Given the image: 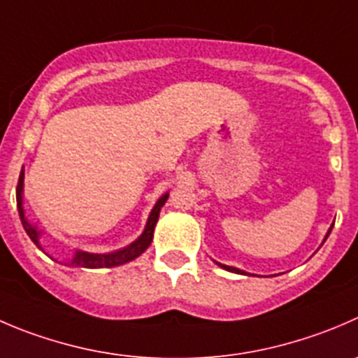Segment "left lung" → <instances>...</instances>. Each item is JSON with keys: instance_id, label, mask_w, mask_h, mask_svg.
I'll list each match as a JSON object with an SVG mask.
<instances>
[{"instance_id": "8db88e82", "label": "left lung", "mask_w": 358, "mask_h": 358, "mask_svg": "<svg viewBox=\"0 0 358 358\" xmlns=\"http://www.w3.org/2000/svg\"><path fill=\"white\" fill-rule=\"evenodd\" d=\"M332 227H334V224H332V225H331V229H329V231H327V234H325V238H324V243H325V239H327V238H329V234H331ZM215 264H217V266H220V267H222V269H225V271H231V273H238V275H248V276H250V273L243 271V269H238V267H232V266H225V264H220V262H217V260H215Z\"/></svg>"}]
</instances>
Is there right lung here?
I'll list each match as a JSON object with an SVG mask.
<instances>
[{
    "label": "right lung",
    "mask_w": 358,
    "mask_h": 358,
    "mask_svg": "<svg viewBox=\"0 0 358 358\" xmlns=\"http://www.w3.org/2000/svg\"><path fill=\"white\" fill-rule=\"evenodd\" d=\"M22 194H24V169L20 171L19 183H17V210H19V217H20V222H22V225H24V231L27 232V236L31 238V241H33L38 248H41V243H40L41 231L36 227V225L31 224V222L26 218ZM168 197H169V192H166L164 196L159 197L157 203H155L154 208H152L150 215H148V220H147V225H145L143 232H141V234L138 236V238L134 239L131 245L124 246V248H120V250H115V252H108V253H91V252H83V250H75V255H73L69 260H66L64 266L87 267V269H99V267L122 266V264L131 262V260H134L136 257H140L141 253H143L145 250L150 246L152 239H154L155 224H157L161 208L164 206L166 201H168Z\"/></svg>",
    "instance_id": "right-lung-1"
}]
</instances>
